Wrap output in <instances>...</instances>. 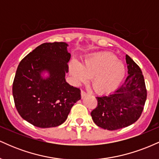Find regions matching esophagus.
<instances>
[{"instance_id":"esophagus-1","label":"esophagus","mask_w":159,"mask_h":159,"mask_svg":"<svg viewBox=\"0 0 159 159\" xmlns=\"http://www.w3.org/2000/svg\"><path fill=\"white\" fill-rule=\"evenodd\" d=\"M81 98H84V97H85L86 96H87V93L85 92V91L81 90Z\"/></svg>"}]
</instances>
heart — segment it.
Instances as JSON below:
<instances>
[{
  "mask_svg": "<svg viewBox=\"0 0 159 159\" xmlns=\"http://www.w3.org/2000/svg\"><path fill=\"white\" fill-rule=\"evenodd\" d=\"M69 70L76 82H85L91 78L93 88L99 94L114 90L125 75L124 63L111 53L94 54L81 65L74 62L69 66Z\"/></svg>",
  "mask_w": 159,
  "mask_h": 159,
  "instance_id": "b5f03b06",
  "label": "heart"
}]
</instances>
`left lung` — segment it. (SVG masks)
Instances as JSON below:
<instances>
[{
  "label": "left lung",
  "mask_w": 159,
  "mask_h": 159,
  "mask_svg": "<svg viewBox=\"0 0 159 159\" xmlns=\"http://www.w3.org/2000/svg\"><path fill=\"white\" fill-rule=\"evenodd\" d=\"M126 79L114 93L96 97L97 107L91 112L98 126L110 131L123 129L139 119L147 99V89L141 69L129 55Z\"/></svg>",
  "instance_id": "obj_1"
}]
</instances>
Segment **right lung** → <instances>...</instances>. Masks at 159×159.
<instances>
[{"mask_svg": "<svg viewBox=\"0 0 159 159\" xmlns=\"http://www.w3.org/2000/svg\"><path fill=\"white\" fill-rule=\"evenodd\" d=\"M66 43H45L29 53L18 66L12 84L14 102L20 116L34 126L56 127L68 117L81 99L79 88L65 79L71 54ZM48 71L44 79L41 73Z\"/></svg>", "mask_w": 159, "mask_h": 159, "instance_id": "1", "label": "right lung"}]
</instances>
